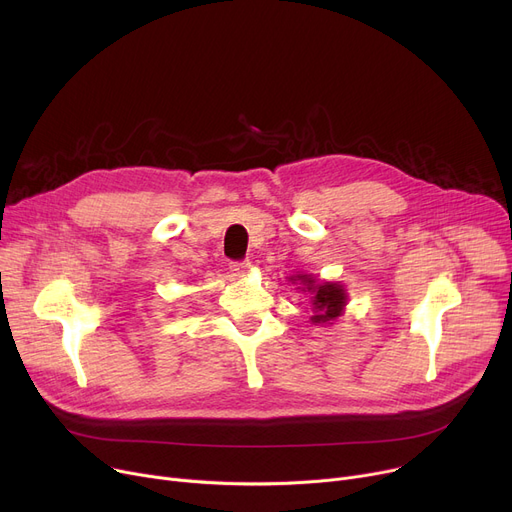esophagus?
<instances>
[{
    "instance_id": "1",
    "label": "esophagus",
    "mask_w": 512,
    "mask_h": 512,
    "mask_svg": "<svg viewBox=\"0 0 512 512\" xmlns=\"http://www.w3.org/2000/svg\"><path fill=\"white\" fill-rule=\"evenodd\" d=\"M230 270L234 272V276H245L251 270V261L249 259H245V261H232L230 263Z\"/></svg>"
}]
</instances>
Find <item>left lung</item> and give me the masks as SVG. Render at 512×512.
<instances>
[{"instance_id":"1","label":"left lung","mask_w":512,"mask_h":512,"mask_svg":"<svg viewBox=\"0 0 512 512\" xmlns=\"http://www.w3.org/2000/svg\"><path fill=\"white\" fill-rule=\"evenodd\" d=\"M297 278L307 284V290L315 292L313 305L319 313L311 317L313 324H328V321L336 319L342 313V307L346 305V294H344L342 286H338V284H317L315 286V282L307 276H297Z\"/></svg>"}]
</instances>
